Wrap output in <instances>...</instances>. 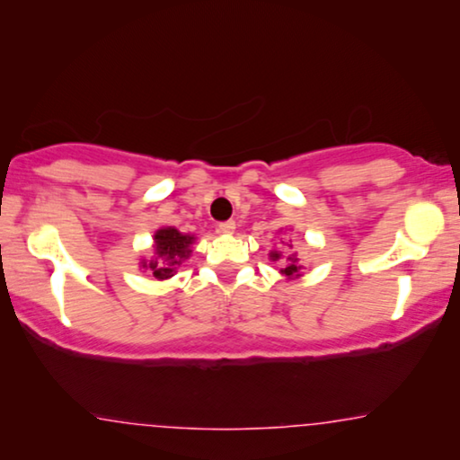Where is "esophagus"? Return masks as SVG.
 <instances>
[{
	"label": "esophagus",
	"mask_w": 460,
	"mask_h": 460,
	"mask_svg": "<svg viewBox=\"0 0 460 460\" xmlns=\"http://www.w3.org/2000/svg\"><path fill=\"white\" fill-rule=\"evenodd\" d=\"M218 231H220V234H225V235H231L235 231V223H234V220H226V223H220L218 225Z\"/></svg>",
	"instance_id": "obj_1"
}]
</instances>
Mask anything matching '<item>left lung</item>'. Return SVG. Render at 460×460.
I'll return each mask as SVG.
<instances>
[{
	"mask_svg": "<svg viewBox=\"0 0 460 460\" xmlns=\"http://www.w3.org/2000/svg\"><path fill=\"white\" fill-rule=\"evenodd\" d=\"M287 248H289V252H283L280 248L270 251V259H272V261H280V274H283L287 280H296L302 276L304 265L300 261V257H297V252L291 251L293 248L291 240H289V244H287Z\"/></svg>",
	"mask_w": 460,
	"mask_h": 460,
	"instance_id": "1",
	"label": "left lung"
}]
</instances>
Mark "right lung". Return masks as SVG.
<instances>
[{
  "instance_id": "right-lung-1",
  "label": "right lung",
  "mask_w": 460,
  "mask_h": 460,
  "mask_svg": "<svg viewBox=\"0 0 460 460\" xmlns=\"http://www.w3.org/2000/svg\"><path fill=\"white\" fill-rule=\"evenodd\" d=\"M197 237L190 234H181L175 226H160L154 234L152 257L141 259L139 268L147 270L154 279L169 280L177 274L180 265L192 254V244Z\"/></svg>"
}]
</instances>
